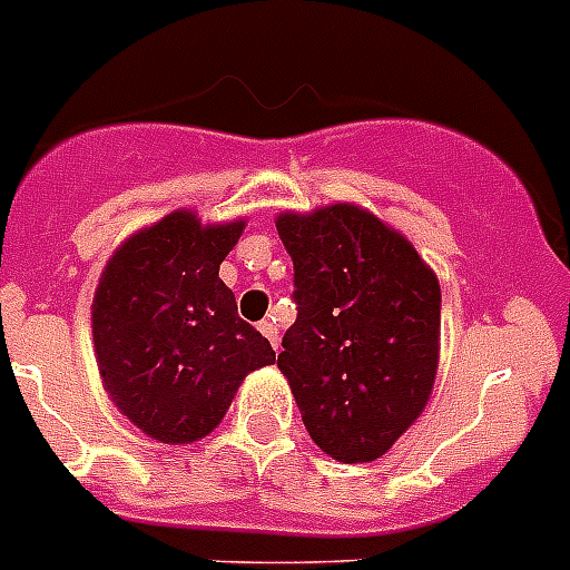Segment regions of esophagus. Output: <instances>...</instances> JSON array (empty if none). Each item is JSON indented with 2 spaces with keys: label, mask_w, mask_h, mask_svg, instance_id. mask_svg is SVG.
Segmentation results:
<instances>
[{
  "label": "esophagus",
  "mask_w": 570,
  "mask_h": 570,
  "mask_svg": "<svg viewBox=\"0 0 570 570\" xmlns=\"http://www.w3.org/2000/svg\"><path fill=\"white\" fill-rule=\"evenodd\" d=\"M257 327H261L263 336H266V340L272 342V348H277V327L272 325V322H261V325H257Z\"/></svg>",
  "instance_id": "esophagus-1"
}]
</instances>
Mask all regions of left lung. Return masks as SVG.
Here are the masks:
<instances>
[{
    "label": "left lung",
    "mask_w": 570,
    "mask_h": 570,
    "mask_svg": "<svg viewBox=\"0 0 570 570\" xmlns=\"http://www.w3.org/2000/svg\"><path fill=\"white\" fill-rule=\"evenodd\" d=\"M295 269V325L277 368L309 439L372 462L428 406L439 368V281L395 228L357 205L281 213Z\"/></svg>",
    "instance_id": "left-lung-1"
}]
</instances>
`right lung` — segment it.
I'll return each mask as SVG.
<instances>
[{
    "label": "right lung",
    "instance_id": "1",
    "mask_svg": "<svg viewBox=\"0 0 570 570\" xmlns=\"http://www.w3.org/2000/svg\"><path fill=\"white\" fill-rule=\"evenodd\" d=\"M243 228V219L202 225L196 213L175 210L125 239L101 272L92 298L101 383L157 442L205 439L245 374L275 363L219 277Z\"/></svg>",
    "mask_w": 570,
    "mask_h": 570
}]
</instances>
